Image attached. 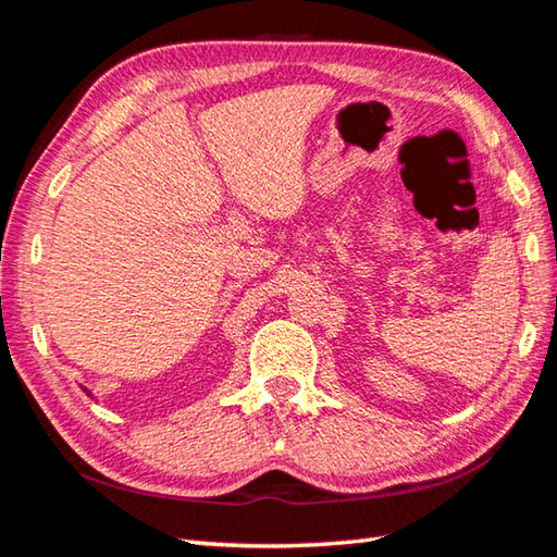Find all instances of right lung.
<instances>
[{
  "instance_id": "1",
  "label": "right lung",
  "mask_w": 557,
  "mask_h": 557,
  "mask_svg": "<svg viewBox=\"0 0 557 557\" xmlns=\"http://www.w3.org/2000/svg\"><path fill=\"white\" fill-rule=\"evenodd\" d=\"M84 392H86V394H88V396H92V394H90V392H88V389H86V387H84Z\"/></svg>"
}]
</instances>
